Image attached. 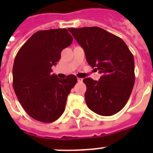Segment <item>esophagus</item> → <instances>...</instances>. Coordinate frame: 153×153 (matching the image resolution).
<instances>
[{"instance_id": "1", "label": "esophagus", "mask_w": 153, "mask_h": 153, "mask_svg": "<svg viewBox=\"0 0 153 153\" xmlns=\"http://www.w3.org/2000/svg\"><path fill=\"white\" fill-rule=\"evenodd\" d=\"M77 81L79 83H81V82H83V79L82 78H77Z\"/></svg>"}]
</instances>
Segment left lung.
<instances>
[{
  "instance_id": "left-lung-1",
  "label": "left lung",
  "mask_w": 153,
  "mask_h": 153,
  "mask_svg": "<svg viewBox=\"0 0 153 153\" xmlns=\"http://www.w3.org/2000/svg\"><path fill=\"white\" fill-rule=\"evenodd\" d=\"M84 50L86 61L101 74L98 81L85 78V100L92 111L112 116L125 106L135 83L134 58L125 42L98 27L69 28Z\"/></svg>"
}]
</instances>
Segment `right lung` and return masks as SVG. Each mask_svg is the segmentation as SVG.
<instances>
[{
	"label": "right lung",
	"instance_id": "1",
	"mask_svg": "<svg viewBox=\"0 0 153 153\" xmlns=\"http://www.w3.org/2000/svg\"><path fill=\"white\" fill-rule=\"evenodd\" d=\"M67 29L39 30L21 47L13 66V86L19 102L30 117L52 123L63 113L67 97L77 79H60L52 74L64 48L72 44Z\"/></svg>",
	"mask_w": 153,
	"mask_h": 153
}]
</instances>
